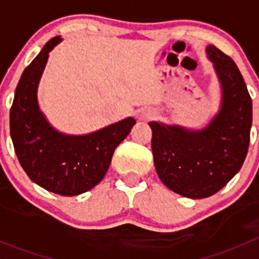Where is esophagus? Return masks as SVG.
Listing matches in <instances>:
<instances>
[{"label": "esophagus", "mask_w": 259, "mask_h": 259, "mask_svg": "<svg viewBox=\"0 0 259 259\" xmlns=\"http://www.w3.org/2000/svg\"><path fill=\"white\" fill-rule=\"evenodd\" d=\"M154 115H155V114H154V111L149 110V109H145V110H143L142 113L139 114V117L142 120H148V119H151Z\"/></svg>", "instance_id": "esophagus-1"}]
</instances>
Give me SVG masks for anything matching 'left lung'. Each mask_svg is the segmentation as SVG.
Masks as SVG:
<instances>
[{"mask_svg": "<svg viewBox=\"0 0 259 259\" xmlns=\"http://www.w3.org/2000/svg\"><path fill=\"white\" fill-rule=\"evenodd\" d=\"M221 83V108L200 130L150 121L156 173L170 190L202 199L221 190L242 168L249 145L252 99L233 60L208 45Z\"/></svg>", "mask_w": 259, "mask_h": 259, "instance_id": "left-lung-1", "label": "left lung"}]
</instances>
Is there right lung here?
I'll return each instance as SVG.
<instances>
[{"instance_id":"obj_1","label":"right lung","mask_w":259,"mask_h":259,"mask_svg":"<svg viewBox=\"0 0 259 259\" xmlns=\"http://www.w3.org/2000/svg\"><path fill=\"white\" fill-rule=\"evenodd\" d=\"M62 38H51L25 69L10 111V134L18 161L28 178L49 192L72 197L103 180L116 146L129 135L134 117L85 135L55 129L40 110L37 89L51 51Z\"/></svg>"}]
</instances>
